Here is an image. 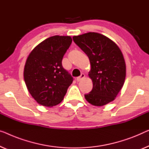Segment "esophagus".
<instances>
[{
  "label": "esophagus",
  "mask_w": 149,
  "mask_h": 149,
  "mask_svg": "<svg viewBox=\"0 0 149 149\" xmlns=\"http://www.w3.org/2000/svg\"><path fill=\"white\" fill-rule=\"evenodd\" d=\"M84 77H85V74H81L80 75V76H79V77H77V81H79L80 80H81L82 79H84Z\"/></svg>",
  "instance_id": "34e87169"
}]
</instances>
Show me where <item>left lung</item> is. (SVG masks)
<instances>
[{
	"instance_id": "8db88e82",
	"label": "left lung",
	"mask_w": 149,
	"mask_h": 149,
	"mask_svg": "<svg viewBox=\"0 0 149 149\" xmlns=\"http://www.w3.org/2000/svg\"><path fill=\"white\" fill-rule=\"evenodd\" d=\"M73 40L90 62L88 75L92 80L93 88L84 95L86 100L96 106L114 100L126 77L125 61L118 46L108 37L94 32L74 36Z\"/></svg>"
}]
</instances>
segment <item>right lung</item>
<instances>
[{
	"mask_svg": "<svg viewBox=\"0 0 149 149\" xmlns=\"http://www.w3.org/2000/svg\"><path fill=\"white\" fill-rule=\"evenodd\" d=\"M72 42L70 36L50 37L30 53L24 68V79L37 103L52 107L63 100L73 77L62 66V59Z\"/></svg>",
	"mask_w": 149,
	"mask_h": 149,
	"instance_id": "right-lung-1",
	"label": "right lung"
}]
</instances>
